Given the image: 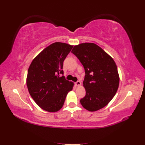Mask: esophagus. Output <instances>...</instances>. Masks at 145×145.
<instances>
[{"instance_id": "esophagus-1", "label": "esophagus", "mask_w": 145, "mask_h": 145, "mask_svg": "<svg viewBox=\"0 0 145 145\" xmlns=\"http://www.w3.org/2000/svg\"><path fill=\"white\" fill-rule=\"evenodd\" d=\"M75 85H76V86H80V85H81V82L78 80L77 82H76L75 83Z\"/></svg>"}]
</instances>
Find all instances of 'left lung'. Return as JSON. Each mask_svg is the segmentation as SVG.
<instances>
[{"instance_id": "1", "label": "left lung", "mask_w": 145, "mask_h": 145, "mask_svg": "<svg viewBox=\"0 0 145 145\" xmlns=\"http://www.w3.org/2000/svg\"><path fill=\"white\" fill-rule=\"evenodd\" d=\"M71 52L80 60L85 71L83 83L86 95L80 99L81 105L92 112L103 108L116 95L119 85L114 60L93 43L74 46Z\"/></svg>"}]
</instances>
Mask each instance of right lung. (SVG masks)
I'll use <instances>...</instances> for the list:
<instances>
[{
	"mask_svg": "<svg viewBox=\"0 0 145 145\" xmlns=\"http://www.w3.org/2000/svg\"><path fill=\"white\" fill-rule=\"evenodd\" d=\"M73 46L55 42L35 57L28 68L27 85L29 94L39 106L48 112L62 108L74 83L65 79L63 63Z\"/></svg>",
	"mask_w": 145,
	"mask_h": 145,
	"instance_id": "1",
	"label": "right lung"
}]
</instances>
